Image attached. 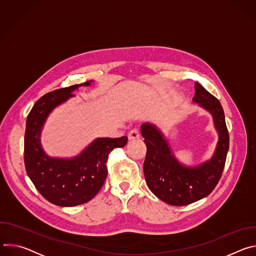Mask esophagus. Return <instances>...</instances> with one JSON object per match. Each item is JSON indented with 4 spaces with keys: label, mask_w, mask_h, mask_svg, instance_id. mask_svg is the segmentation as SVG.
Wrapping results in <instances>:
<instances>
[{
    "label": "esophagus",
    "mask_w": 256,
    "mask_h": 256,
    "mask_svg": "<svg viewBox=\"0 0 256 256\" xmlns=\"http://www.w3.org/2000/svg\"><path fill=\"white\" fill-rule=\"evenodd\" d=\"M128 140H138V138H140V132H138V130L136 128H134V130H132L128 132Z\"/></svg>",
    "instance_id": "esophagus-1"
}]
</instances>
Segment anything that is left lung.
<instances>
[{"label": "left lung", "mask_w": 256, "mask_h": 256, "mask_svg": "<svg viewBox=\"0 0 256 256\" xmlns=\"http://www.w3.org/2000/svg\"><path fill=\"white\" fill-rule=\"evenodd\" d=\"M194 89L192 100L212 114L218 132L216 149L210 161L194 168L182 166L159 130L149 124L140 128L147 144L144 163L146 182L157 198L171 206H186L208 196L221 179L229 150V132L220 101L198 83L194 84Z\"/></svg>", "instance_id": "8db88e82"}]
</instances>
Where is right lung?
<instances>
[{
    "label": "right lung",
    "mask_w": 256,
    "mask_h": 256,
    "mask_svg": "<svg viewBox=\"0 0 256 256\" xmlns=\"http://www.w3.org/2000/svg\"><path fill=\"white\" fill-rule=\"evenodd\" d=\"M91 81L56 89L46 93L33 105L26 120L24 164L27 175L40 194L60 206H75L92 200L104 184L107 161L114 148H122L128 136L99 138L79 156L72 159H54L44 154L40 146V132L52 109Z\"/></svg>",
    "instance_id": "obj_1"
}]
</instances>
